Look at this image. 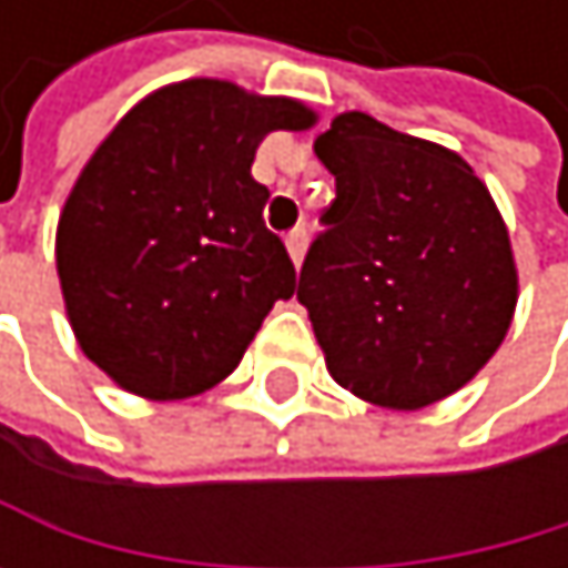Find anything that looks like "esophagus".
Wrapping results in <instances>:
<instances>
[{"label": "esophagus", "instance_id": "obj_1", "mask_svg": "<svg viewBox=\"0 0 568 568\" xmlns=\"http://www.w3.org/2000/svg\"><path fill=\"white\" fill-rule=\"evenodd\" d=\"M286 248H290V258L300 265V262H303V255H306V227H296V231H290V237H286Z\"/></svg>", "mask_w": 568, "mask_h": 568}]
</instances>
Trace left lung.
<instances>
[{"label":"left lung","instance_id":"1","mask_svg":"<svg viewBox=\"0 0 568 568\" xmlns=\"http://www.w3.org/2000/svg\"><path fill=\"white\" fill-rule=\"evenodd\" d=\"M337 180L296 300L326 371L382 408H426L494 357L518 306L508 224L453 149L344 112L313 142Z\"/></svg>","mask_w":568,"mask_h":568}]
</instances>
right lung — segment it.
Listing matches in <instances>:
<instances>
[{
    "label": "right lung",
    "instance_id": "right-lung-1",
    "mask_svg": "<svg viewBox=\"0 0 568 568\" xmlns=\"http://www.w3.org/2000/svg\"><path fill=\"white\" fill-rule=\"evenodd\" d=\"M313 125L296 98L190 78L145 94L91 152L57 221V275L78 347L119 388H214L293 296L252 163L268 132Z\"/></svg>",
    "mask_w": 568,
    "mask_h": 568
}]
</instances>
